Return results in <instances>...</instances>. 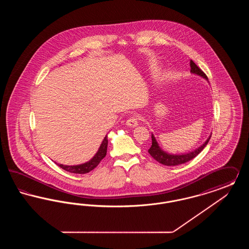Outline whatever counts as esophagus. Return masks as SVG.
Listing matches in <instances>:
<instances>
[{
  "instance_id": "obj_1",
  "label": "esophagus",
  "mask_w": 249,
  "mask_h": 249,
  "mask_svg": "<svg viewBox=\"0 0 249 249\" xmlns=\"http://www.w3.org/2000/svg\"><path fill=\"white\" fill-rule=\"evenodd\" d=\"M126 125L130 128H134L138 125V119L136 117H130V119L127 120Z\"/></svg>"
}]
</instances>
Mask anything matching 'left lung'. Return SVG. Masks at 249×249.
Here are the masks:
<instances>
[{
  "label": "left lung",
  "mask_w": 249,
  "mask_h": 249,
  "mask_svg": "<svg viewBox=\"0 0 249 249\" xmlns=\"http://www.w3.org/2000/svg\"><path fill=\"white\" fill-rule=\"evenodd\" d=\"M190 72L193 74H197L199 76H201L202 78H204L205 80H208L207 76L205 75V73L201 71V69L193 62V60H190ZM212 133L209 135V137L206 139V141L203 142L201 145H200L198 148L194 149L193 151H190L185 154H172V153H168L164 151L157 142L156 138H155L154 134L152 133L151 138H152V145L150 146V148L148 149V153L152 158H154L157 161H159L160 163L166 166H177L186 163L188 161L191 160L192 159H194L198 154H200L202 149L206 146V144L209 142L210 138H211Z\"/></svg>",
  "instance_id": "obj_1"
}]
</instances>
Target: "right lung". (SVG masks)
<instances>
[{
	"instance_id": "add662e5",
	"label": "right lung",
	"mask_w": 249,
	"mask_h": 249,
	"mask_svg": "<svg viewBox=\"0 0 249 249\" xmlns=\"http://www.w3.org/2000/svg\"><path fill=\"white\" fill-rule=\"evenodd\" d=\"M107 134L106 137L104 138L103 142L101 143L98 151L96 152V154L93 156V158L91 160H89V161L82 163V164H78V165H63V164H57L60 168H62L63 170L70 172L72 174H87L90 171H92L94 168H96L98 164L101 162V160L106 157L107 152V144H108V139H107Z\"/></svg>"
}]
</instances>
